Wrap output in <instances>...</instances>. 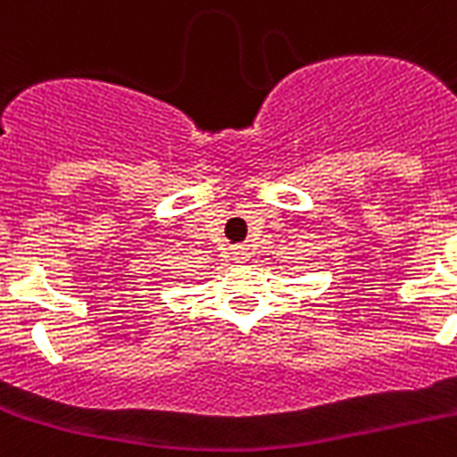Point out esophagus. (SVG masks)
Listing matches in <instances>:
<instances>
[{
  "mask_svg": "<svg viewBox=\"0 0 457 457\" xmlns=\"http://www.w3.org/2000/svg\"><path fill=\"white\" fill-rule=\"evenodd\" d=\"M232 261H235V263H246V261H252V253H249V249L239 246V249L232 252Z\"/></svg>",
  "mask_w": 457,
  "mask_h": 457,
  "instance_id": "esophagus-1",
  "label": "esophagus"
}]
</instances>
